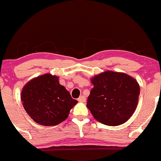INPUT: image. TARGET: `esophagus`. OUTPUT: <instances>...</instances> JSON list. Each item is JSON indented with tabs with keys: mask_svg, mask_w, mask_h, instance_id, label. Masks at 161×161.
<instances>
[{
	"mask_svg": "<svg viewBox=\"0 0 161 161\" xmlns=\"http://www.w3.org/2000/svg\"><path fill=\"white\" fill-rule=\"evenodd\" d=\"M77 100H78V102H86V97H84V96L81 95L80 97H79L78 99H77Z\"/></svg>",
	"mask_w": 161,
	"mask_h": 161,
	"instance_id": "obj_1",
	"label": "esophagus"
}]
</instances>
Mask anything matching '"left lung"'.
I'll list each match as a JSON object with an SVG mask.
<instances>
[{
  "instance_id": "8db88e82",
  "label": "left lung",
  "mask_w": 161,
  "mask_h": 161,
  "mask_svg": "<svg viewBox=\"0 0 161 161\" xmlns=\"http://www.w3.org/2000/svg\"><path fill=\"white\" fill-rule=\"evenodd\" d=\"M94 85L87 107L94 119L110 126L122 125L130 119L138 105L140 85L125 73L107 70L91 79Z\"/></svg>"
}]
</instances>
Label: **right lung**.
I'll return each instance as SVG.
<instances>
[{
    "mask_svg": "<svg viewBox=\"0 0 161 161\" xmlns=\"http://www.w3.org/2000/svg\"><path fill=\"white\" fill-rule=\"evenodd\" d=\"M23 107L36 123L56 125L68 117L77 101L59 82L57 76L45 74L31 79L21 93Z\"/></svg>",
    "mask_w": 161,
    "mask_h": 161,
    "instance_id": "obj_1",
    "label": "right lung"
}]
</instances>
